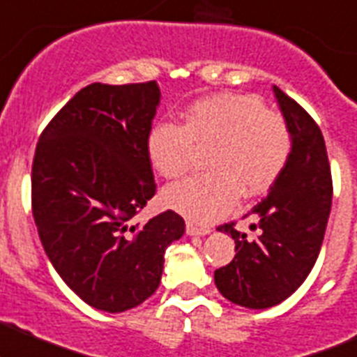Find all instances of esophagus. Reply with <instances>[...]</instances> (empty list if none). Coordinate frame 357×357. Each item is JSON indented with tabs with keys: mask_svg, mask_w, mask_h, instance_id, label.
Listing matches in <instances>:
<instances>
[{
	"mask_svg": "<svg viewBox=\"0 0 357 357\" xmlns=\"http://www.w3.org/2000/svg\"><path fill=\"white\" fill-rule=\"evenodd\" d=\"M186 234L188 235H206V234H209V228L197 227L195 223L188 221V223H186Z\"/></svg>",
	"mask_w": 357,
	"mask_h": 357,
	"instance_id": "obj_1",
	"label": "esophagus"
}]
</instances>
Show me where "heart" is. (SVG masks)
Masks as SVG:
<instances>
[{
    "label": "heart",
    "mask_w": 357,
    "mask_h": 357,
    "mask_svg": "<svg viewBox=\"0 0 357 357\" xmlns=\"http://www.w3.org/2000/svg\"><path fill=\"white\" fill-rule=\"evenodd\" d=\"M181 119V126L165 120L153 123L146 151L162 178L178 179L192 167L195 148L211 144L206 155L211 171L164 192L165 206L197 223L227 214L241 193L255 197L268 190L288 164V123L255 96H211L188 106Z\"/></svg>",
    "instance_id": "obj_1"
}]
</instances>
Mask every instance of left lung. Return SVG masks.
<instances>
[{
	"mask_svg": "<svg viewBox=\"0 0 357 357\" xmlns=\"http://www.w3.org/2000/svg\"><path fill=\"white\" fill-rule=\"evenodd\" d=\"M274 94L291 132L288 164L245 214L256 218L249 227L255 235L238 231L235 221L218 227L235 241V256L214 271V282L225 298L248 309L278 305L302 286L323 245L333 197L319 126L279 86Z\"/></svg>",
	"mask_w": 357,
	"mask_h": 357,
	"instance_id": "8db88e82",
	"label": "left lung"
}]
</instances>
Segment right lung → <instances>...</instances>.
Masks as SVG:
<instances>
[{"mask_svg":"<svg viewBox=\"0 0 357 357\" xmlns=\"http://www.w3.org/2000/svg\"><path fill=\"white\" fill-rule=\"evenodd\" d=\"M155 82L92 83L48 122L31 171V206L45 252L85 303L123 312L160 284L164 252L185 220L164 211L134 223L157 192L146 136Z\"/></svg>","mask_w":357,"mask_h":357,"instance_id":"add662e5","label":"right lung"}]
</instances>
